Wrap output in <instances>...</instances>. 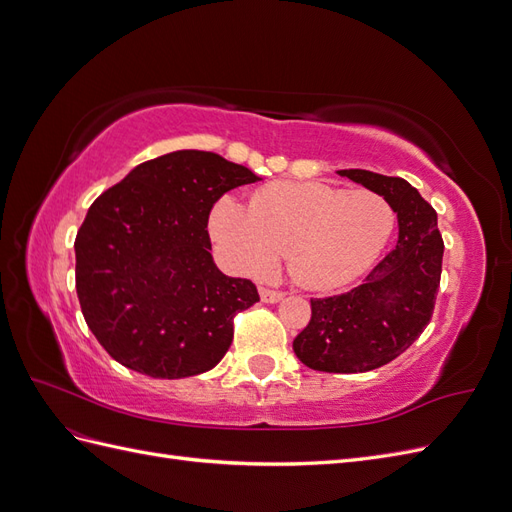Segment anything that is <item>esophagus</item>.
<instances>
[{
	"label": "esophagus",
	"mask_w": 512,
	"mask_h": 512,
	"mask_svg": "<svg viewBox=\"0 0 512 512\" xmlns=\"http://www.w3.org/2000/svg\"><path fill=\"white\" fill-rule=\"evenodd\" d=\"M260 299L265 301V303H277V301H282V299H284V292L260 286Z\"/></svg>",
	"instance_id": "1"
}]
</instances>
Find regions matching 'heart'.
Here are the masks:
<instances>
[{
  "instance_id": "1",
  "label": "heart",
  "mask_w": 512,
  "mask_h": 512,
  "mask_svg": "<svg viewBox=\"0 0 512 512\" xmlns=\"http://www.w3.org/2000/svg\"><path fill=\"white\" fill-rule=\"evenodd\" d=\"M395 228L389 200L369 190L271 183L247 211L224 196L209 218L218 250L247 275H267L280 254L297 284L312 290L344 286L371 267Z\"/></svg>"
}]
</instances>
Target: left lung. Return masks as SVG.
<instances>
[{
	"mask_svg": "<svg viewBox=\"0 0 512 512\" xmlns=\"http://www.w3.org/2000/svg\"><path fill=\"white\" fill-rule=\"evenodd\" d=\"M337 175L389 200L397 213V243L361 286L312 299V320L294 337L292 350L309 369L361 374L397 359L429 324L444 243L436 211L406 179L361 168Z\"/></svg>",
	"mask_w": 512,
	"mask_h": 512,
	"instance_id": "8db88e82",
	"label": "left lung"
}]
</instances>
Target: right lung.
<instances>
[{"mask_svg": "<svg viewBox=\"0 0 512 512\" xmlns=\"http://www.w3.org/2000/svg\"><path fill=\"white\" fill-rule=\"evenodd\" d=\"M260 181L218 153L181 149L132 168L89 207L76 235L87 327L123 367L151 378L205 374L232 344V318L260 301L211 256L209 213Z\"/></svg>", "mask_w": 512, "mask_h": 512, "instance_id": "right-lung-1", "label": "right lung"}]
</instances>
